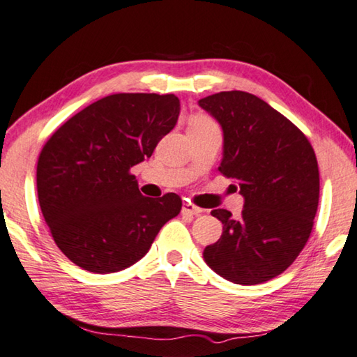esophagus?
Listing matches in <instances>:
<instances>
[{
	"label": "esophagus",
	"mask_w": 357,
	"mask_h": 357,
	"mask_svg": "<svg viewBox=\"0 0 357 357\" xmlns=\"http://www.w3.org/2000/svg\"><path fill=\"white\" fill-rule=\"evenodd\" d=\"M182 213H188V215H201V213H202V208H199L197 205L191 204V202H183Z\"/></svg>",
	"instance_id": "34e87169"
}]
</instances>
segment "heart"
<instances>
[{"label": "heart", "instance_id": "heart-1", "mask_svg": "<svg viewBox=\"0 0 357 357\" xmlns=\"http://www.w3.org/2000/svg\"><path fill=\"white\" fill-rule=\"evenodd\" d=\"M210 125H215L213 121H210L208 117L205 116H195L190 121L188 128H201V127H210Z\"/></svg>", "mask_w": 357, "mask_h": 357}]
</instances>
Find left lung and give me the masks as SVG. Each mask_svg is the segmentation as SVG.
I'll return each instance as SVG.
<instances>
[{
  "label": "left lung",
  "mask_w": 357,
  "mask_h": 357,
  "mask_svg": "<svg viewBox=\"0 0 357 357\" xmlns=\"http://www.w3.org/2000/svg\"><path fill=\"white\" fill-rule=\"evenodd\" d=\"M199 105L224 131L218 171L245 197L238 220L224 208L211 211L224 227L204 260L230 282H266L296 260L314 227L320 197L314 147L295 123L249 92L213 93Z\"/></svg>",
  "instance_id": "left-lung-1"
}]
</instances>
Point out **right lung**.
<instances>
[{
	"label": "right lung",
	"instance_id": "obj_1",
	"mask_svg": "<svg viewBox=\"0 0 357 357\" xmlns=\"http://www.w3.org/2000/svg\"><path fill=\"white\" fill-rule=\"evenodd\" d=\"M178 114L174 93H112L50 136L37 161V196L54 243L75 265L97 274L125 270L180 213V196H142L130 172Z\"/></svg>",
	"mask_w": 357,
	"mask_h": 357
}]
</instances>
